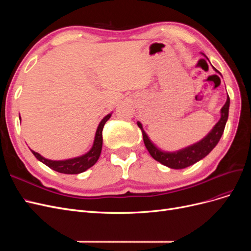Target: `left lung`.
Instances as JSON below:
<instances>
[{
    "mask_svg": "<svg viewBox=\"0 0 251 251\" xmlns=\"http://www.w3.org/2000/svg\"><path fill=\"white\" fill-rule=\"evenodd\" d=\"M215 70L218 72L217 69ZM229 103H230L229 96H227V100L223 105V108L221 109V118H220L217 125L212 127V130L205 136L201 141L193 144V146H189L183 150L174 151V153L162 151L159 149H157L149 139L146 132L143 131L142 125L140 123H137L138 126L140 127V130L142 132L144 146H146L149 153L156 161L160 162L165 166H169L171 169L181 170V169L187 168L189 165H193L194 163L198 162L199 160H201V159H203L205 156H207L212 151V149H214L218 144L220 138H221V136L223 135L226 121L228 119Z\"/></svg>",
    "mask_w": 251,
    "mask_h": 251,
    "instance_id": "left-lung-1",
    "label": "left lung"
}]
</instances>
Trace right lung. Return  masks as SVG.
Returning a JSON list of instances; mask_svg holds the SVG:
<instances>
[{
  "instance_id": "1",
  "label": "right lung",
  "mask_w": 251,
  "mask_h": 251,
  "mask_svg": "<svg viewBox=\"0 0 251 251\" xmlns=\"http://www.w3.org/2000/svg\"><path fill=\"white\" fill-rule=\"evenodd\" d=\"M110 117H111V114H108V115L100 121V124L98 125L93 147L85 155H82L80 157H75L72 159H67V160L55 161V160H49V159L44 158L43 156H41L39 153H36L34 151H31L32 154L36 157V159H39L41 162L49 166L51 170L56 171L58 173L73 175V174H80L82 172H85L88 169H90L91 166H93L100 156L101 148H102V130H103L104 124L107 123Z\"/></svg>"
}]
</instances>
